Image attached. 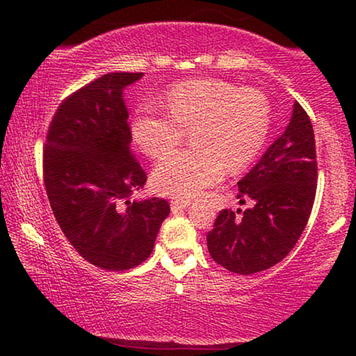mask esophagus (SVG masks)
Masks as SVG:
<instances>
[{"label": "esophagus", "mask_w": 356, "mask_h": 356, "mask_svg": "<svg viewBox=\"0 0 356 356\" xmlns=\"http://www.w3.org/2000/svg\"><path fill=\"white\" fill-rule=\"evenodd\" d=\"M188 206H189V204L184 202V201H173V202H172V212H173V213L183 212L184 209H186Z\"/></svg>", "instance_id": "1"}]
</instances>
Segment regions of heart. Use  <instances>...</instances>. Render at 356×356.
Masks as SVG:
<instances>
[{
	"mask_svg": "<svg viewBox=\"0 0 356 356\" xmlns=\"http://www.w3.org/2000/svg\"><path fill=\"white\" fill-rule=\"evenodd\" d=\"M168 113L143 102L131 120V138L157 159L181 143L191 129L189 150L168 154L155 167L152 184L160 194L189 201L252 162L264 147L270 124L266 97L220 79L181 82L165 97Z\"/></svg>",
	"mask_w": 356,
	"mask_h": 356,
	"instance_id": "heart-1",
	"label": "heart"
}]
</instances>
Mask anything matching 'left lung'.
Listing matches in <instances>:
<instances>
[{
  "instance_id": "8db88e82",
  "label": "left lung",
  "mask_w": 356,
  "mask_h": 356,
  "mask_svg": "<svg viewBox=\"0 0 356 356\" xmlns=\"http://www.w3.org/2000/svg\"><path fill=\"white\" fill-rule=\"evenodd\" d=\"M316 183L313 124L295 102L284 133L238 181L240 202L250 199L252 207L240 217L232 209H223L212 232L207 233L212 259L241 275L256 274L280 262L293 250L308 223Z\"/></svg>"
}]
</instances>
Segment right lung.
I'll list each match as a JSON object with an SVG mask.
<instances>
[{"mask_svg": "<svg viewBox=\"0 0 356 356\" xmlns=\"http://www.w3.org/2000/svg\"><path fill=\"white\" fill-rule=\"evenodd\" d=\"M143 72H108L56 110L43 150V179L65 236L90 264L128 270L150 256L170 213L165 199H134L144 170L131 155L123 92Z\"/></svg>", "mask_w": 356, "mask_h": 356, "instance_id": "1", "label": "right lung"}]
</instances>
